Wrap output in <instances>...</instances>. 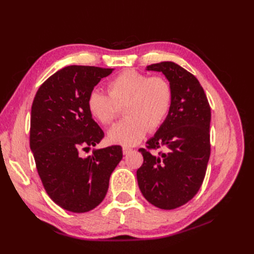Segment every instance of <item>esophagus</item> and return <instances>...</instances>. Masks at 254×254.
Segmentation results:
<instances>
[{"instance_id":"obj_1","label":"esophagus","mask_w":254,"mask_h":254,"mask_svg":"<svg viewBox=\"0 0 254 254\" xmlns=\"http://www.w3.org/2000/svg\"><path fill=\"white\" fill-rule=\"evenodd\" d=\"M132 149L131 148H129V147H123V153H124V155H128V153L131 151Z\"/></svg>"}]
</instances>
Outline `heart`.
<instances>
[{
  "mask_svg": "<svg viewBox=\"0 0 254 254\" xmlns=\"http://www.w3.org/2000/svg\"><path fill=\"white\" fill-rule=\"evenodd\" d=\"M109 94L93 89L88 95L90 113L103 125H110L124 106L127 117L109 131L112 143L132 146L140 143L147 131L163 125L173 105L174 92L163 76H149L127 68L108 83Z\"/></svg>",
  "mask_w": 254,
  "mask_h": 254,
  "instance_id": "b5f03b06",
  "label": "heart"
}]
</instances>
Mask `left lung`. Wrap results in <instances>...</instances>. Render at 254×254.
Segmentation results:
<instances>
[{
  "instance_id": "8db88e82",
  "label": "left lung",
  "mask_w": 254,
  "mask_h": 254,
  "mask_svg": "<svg viewBox=\"0 0 254 254\" xmlns=\"http://www.w3.org/2000/svg\"><path fill=\"white\" fill-rule=\"evenodd\" d=\"M173 88V105L163 125L140 148L144 161L136 171L146 200L159 209L174 210L189 202L201 188L210 159L211 107L195 76L172 61L153 64ZM164 145L167 151L151 150Z\"/></svg>"
}]
</instances>
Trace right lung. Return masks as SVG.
I'll use <instances>...</instances> for the list:
<instances>
[{
    "mask_svg": "<svg viewBox=\"0 0 254 254\" xmlns=\"http://www.w3.org/2000/svg\"><path fill=\"white\" fill-rule=\"evenodd\" d=\"M113 68L70 65L53 74L37 91L30 113L29 145L43 187L63 209L84 213L101 203L123 158L119 145L95 149L104 131L92 119L88 95Z\"/></svg>",
    "mask_w": 254,
    "mask_h": 254,
    "instance_id": "1",
    "label": "right lung"
}]
</instances>
